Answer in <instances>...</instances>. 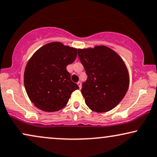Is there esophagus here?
I'll list each match as a JSON object with an SVG mask.
<instances>
[{
  "label": "esophagus",
  "instance_id": "esophagus-1",
  "mask_svg": "<svg viewBox=\"0 0 157 157\" xmlns=\"http://www.w3.org/2000/svg\"><path fill=\"white\" fill-rule=\"evenodd\" d=\"M77 84H78L79 89H81V83L80 82V81H78V82L77 83Z\"/></svg>",
  "mask_w": 157,
  "mask_h": 157
}]
</instances>
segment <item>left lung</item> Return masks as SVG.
<instances>
[{
	"label": "left lung",
	"mask_w": 157,
	"mask_h": 157,
	"mask_svg": "<svg viewBox=\"0 0 157 157\" xmlns=\"http://www.w3.org/2000/svg\"><path fill=\"white\" fill-rule=\"evenodd\" d=\"M78 54L87 75L81 89L86 105L97 113L111 110L123 99L129 86L125 63L114 50L103 45L78 49Z\"/></svg>",
	"instance_id": "8db88e82"
}]
</instances>
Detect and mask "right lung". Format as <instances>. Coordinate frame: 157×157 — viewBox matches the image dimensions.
<instances>
[{
	"mask_svg": "<svg viewBox=\"0 0 157 157\" xmlns=\"http://www.w3.org/2000/svg\"><path fill=\"white\" fill-rule=\"evenodd\" d=\"M78 50L60 42H50L39 49L28 61L24 86L37 108L49 113L60 110L67 105L71 93L79 89L66 70L76 60Z\"/></svg>",
	"mask_w": 157,
	"mask_h": 157,
	"instance_id": "add662e5",
	"label": "right lung"
}]
</instances>
